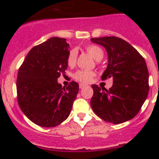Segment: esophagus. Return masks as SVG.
I'll return each instance as SVG.
<instances>
[{"label": "esophagus", "instance_id": "esophagus-1", "mask_svg": "<svg viewBox=\"0 0 159 159\" xmlns=\"http://www.w3.org/2000/svg\"><path fill=\"white\" fill-rule=\"evenodd\" d=\"M87 87V85L82 84V83H80V84H79L80 89H82V88H84V87Z\"/></svg>", "mask_w": 159, "mask_h": 159}]
</instances>
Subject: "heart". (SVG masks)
Segmentation results:
<instances>
[{"label": "heart", "mask_w": 159, "mask_h": 159, "mask_svg": "<svg viewBox=\"0 0 159 159\" xmlns=\"http://www.w3.org/2000/svg\"><path fill=\"white\" fill-rule=\"evenodd\" d=\"M87 51L92 57H94L96 60H101L103 57V50L97 45H89L87 46ZM77 52L76 49H72L68 53L67 56V64L70 67H73L77 62ZM95 73L92 71H85V70H79L74 74V78L78 82L82 83H88L92 82V78L94 77Z\"/></svg>", "instance_id": "1"}]
</instances>
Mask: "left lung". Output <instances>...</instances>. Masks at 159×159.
Wrapping results in <instances>:
<instances>
[{"mask_svg": "<svg viewBox=\"0 0 159 159\" xmlns=\"http://www.w3.org/2000/svg\"><path fill=\"white\" fill-rule=\"evenodd\" d=\"M102 45L108 53V65L102 80L113 77L109 90L92 85L91 106L106 122L121 124L133 119L148 97V71L141 54L122 39L108 36L91 39Z\"/></svg>", "mask_w": 159, "mask_h": 159, "instance_id": "1", "label": "left lung"}]
</instances>
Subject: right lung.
I'll return each mask as SVG.
<instances>
[{"label":"right lung","mask_w":159,"mask_h":159,"mask_svg":"<svg viewBox=\"0 0 159 159\" xmlns=\"http://www.w3.org/2000/svg\"><path fill=\"white\" fill-rule=\"evenodd\" d=\"M69 44L53 37L34 46L18 71L16 89L21 111L42 127H54L70 115L79 91L76 82L67 87L57 82L67 68Z\"/></svg>","instance_id":"right-lung-1"}]
</instances>
